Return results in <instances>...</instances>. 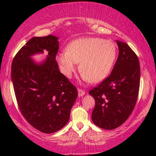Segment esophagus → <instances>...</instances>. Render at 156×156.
<instances>
[{"label": "esophagus", "mask_w": 156, "mask_h": 156, "mask_svg": "<svg viewBox=\"0 0 156 156\" xmlns=\"http://www.w3.org/2000/svg\"><path fill=\"white\" fill-rule=\"evenodd\" d=\"M85 94V91L82 89H78V96L79 97H83Z\"/></svg>", "instance_id": "esophagus-1"}]
</instances>
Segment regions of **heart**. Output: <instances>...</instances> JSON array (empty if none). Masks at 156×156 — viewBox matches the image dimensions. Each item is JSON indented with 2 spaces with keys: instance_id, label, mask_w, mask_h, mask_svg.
I'll return each mask as SVG.
<instances>
[{
  "instance_id": "obj_1",
  "label": "heart",
  "mask_w": 156,
  "mask_h": 156,
  "mask_svg": "<svg viewBox=\"0 0 156 156\" xmlns=\"http://www.w3.org/2000/svg\"><path fill=\"white\" fill-rule=\"evenodd\" d=\"M67 50L57 56L62 72L70 78L80 63L83 77L91 83L101 82L108 76L117 54L114 42L99 37L76 40L68 45Z\"/></svg>"
}]
</instances>
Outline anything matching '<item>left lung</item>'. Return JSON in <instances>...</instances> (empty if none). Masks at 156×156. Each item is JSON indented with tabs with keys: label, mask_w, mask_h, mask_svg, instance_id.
<instances>
[{
	"label": "left lung",
	"mask_w": 156,
	"mask_h": 156,
	"mask_svg": "<svg viewBox=\"0 0 156 156\" xmlns=\"http://www.w3.org/2000/svg\"><path fill=\"white\" fill-rule=\"evenodd\" d=\"M116 43L119 57L111 74L89 92L95 100L92 121L106 130L116 129L127 120L135 107L140 87L137 55L125 42L116 40Z\"/></svg>",
	"instance_id": "1"
}]
</instances>
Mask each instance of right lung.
<instances>
[{
    "label": "right lung",
    "instance_id": "obj_1",
    "mask_svg": "<svg viewBox=\"0 0 156 156\" xmlns=\"http://www.w3.org/2000/svg\"><path fill=\"white\" fill-rule=\"evenodd\" d=\"M58 37H34L13 58L11 78L18 107L32 126L44 133L65 126L77 97V89L59 72L56 59ZM44 51L48 56L36 63L30 57Z\"/></svg>",
    "mask_w": 156,
    "mask_h": 156
}]
</instances>
